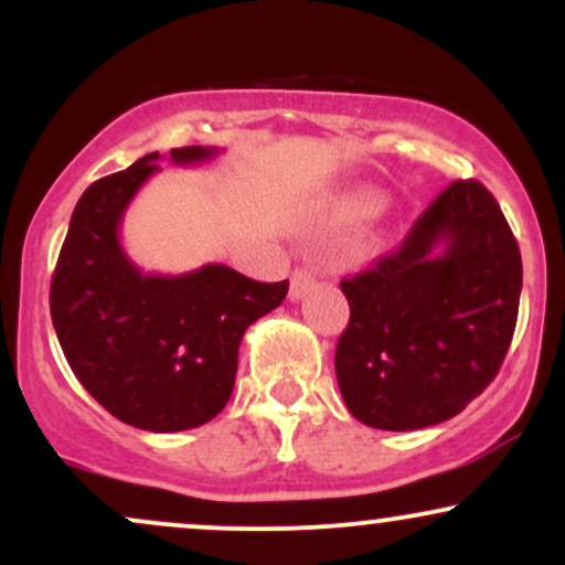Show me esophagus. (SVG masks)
Instances as JSON below:
<instances>
[{
    "label": "esophagus",
    "mask_w": 565,
    "mask_h": 565,
    "mask_svg": "<svg viewBox=\"0 0 565 565\" xmlns=\"http://www.w3.org/2000/svg\"><path fill=\"white\" fill-rule=\"evenodd\" d=\"M313 284H316V270L313 268H308V265H302V268H295V274H291L289 297H291V300H300V297L310 287H313Z\"/></svg>",
    "instance_id": "34e87169"
}]
</instances>
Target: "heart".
I'll use <instances>...</instances> for the list:
<instances>
[{
	"instance_id": "b5f03b06",
	"label": "heart",
	"mask_w": 565,
	"mask_h": 565,
	"mask_svg": "<svg viewBox=\"0 0 565 565\" xmlns=\"http://www.w3.org/2000/svg\"><path fill=\"white\" fill-rule=\"evenodd\" d=\"M380 210H382V199L374 196V193H366V196H359V199L350 201V204L345 206V215H348V220H369V217L377 215Z\"/></svg>"
}]
</instances>
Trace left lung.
<instances>
[{
  "instance_id": "1",
  "label": "left lung",
  "mask_w": 565,
  "mask_h": 565,
  "mask_svg": "<svg viewBox=\"0 0 565 565\" xmlns=\"http://www.w3.org/2000/svg\"><path fill=\"white\" fill-rule=\"evenodd\" d=\"M350 321L334 372L345 406L380 430L462 412L497 377L515 332L521 249L478 180H457L393 255L340 284Z\"/></svg>"
}]
</instances>
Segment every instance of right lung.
Listing matches in <instances>:
<instances>
[{"instance_id": "obj_1", "label": "right lung", "mask_w": 565, "mask_h": 565, "mask_svg": "<svg viewBox=\"0 0 565 565\" xmlns=\"http://www.w3.org/2000/svg\"><path fill=\"white\" fill-rule=\"evenodd\" d=\"M217 148H172L201 164ZM159 151L82 193L57 257L50 313L84 391L121 423L151 433L191 430L223 412L249 323L281 305L289 281H252L228 265L157 276L127 257L119 228Z\"/></svg>"}]
</instances>
